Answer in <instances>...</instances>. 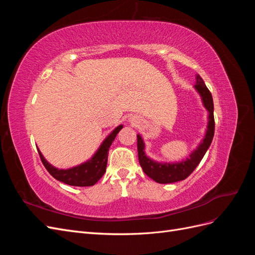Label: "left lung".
Listing matches in <instances>:
<instances>
[{"instance_id": "1", "label": "left lung", "mask_w": 255, "mask_h": 255, "mask_svg": "<svg viewBox=\"0 0 255 255\" xmlns=\"http://www.w3.org/2000/svg\"><path fill=\"white\" fill-rule=\"evenodd\" d=\"M196 80L197 82L195 85V89L197 90L200 97H201L203 106L208 112V122L204 138L199 143L197 148L190 153L189 157L181 161H175V163H160V161L154 160L149 156H146L144 152L145 145L142 137L139 134H137V149L139 164L143 172L156 183L169 184L186 179L199 165L212 143L215 133L213 97L210 90L205 86V83L201 76L197 74Z\"/></svg>"}]
</instances>
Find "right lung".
<instances>
[{"instance_id":"1","label":"right lung","mask_w":255,"mask_h":255,"mask_svg":"<svg viewBox=\"0 0 255 255\" xmlns=\"http://www.w3.org/2000/svg\"><path fill=\"white\" fill-rule=\"evenodd\" d=\"M122 128V125L116 128L113 132L105 138L104 141L99 146V149L90 159L72 168H55L43 157L39 149H38V153H39L41 161L45 169H47L54 179H56L57 181H60L65 184L71 185V186H92V185H95L105 173L109 150L113 141L115 140L116 136H117V134L120 132V129Z\"/></svg>"}]
</instances>
